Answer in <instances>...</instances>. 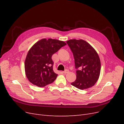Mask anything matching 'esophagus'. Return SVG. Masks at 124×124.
Instances as JSON below:
<instances>
[{"label": "esophagus", "mask_w": 124, "mask_h": 124, "mask_svg": "<svg viewBox=\"0 0 124 124\" xmlns=\"http://www.w3.org/2000/svg\"><path fill=\"white\" fill-rule=\"evenodd\" d=\"M68 72H69V70L68 69H66L64 71H63V73H65V74L67 73H68Z\"/></svg>", "instance_id": "34e87169"}]
</instances>
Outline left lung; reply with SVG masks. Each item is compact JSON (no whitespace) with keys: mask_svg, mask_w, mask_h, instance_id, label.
<instances>
[{"mask_svg":"<svg viewBox=\"0 0 124 124\" xmlns=\"http://www.w3.org/2000/svg\"><path fill=\"white\" fill-rule=\"evenodd\" d=\"M67 43L73 53L77 69V78L71 84L81 90L92 87L98 80L101 70L100 60L97 52L82 39L69 40Z\"/></svg>","mask_w":124,"mask_h":124,"instance_id":"1","label":"left lung"}]
</instances>
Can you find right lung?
I'll return each instance as SVG.
<instances>
[{
  "label": "right lung",
  "mask_w": 124,
  "mask_h": 124,
  "mask_svg": "<svg viewBox=\"0 0 124 124\" xmlns=\"http://www.w3.org/2000/svg\"><path fill=\"white\" fill-rule=\"evenodd\" d=\"M66 45L62 41L42 39L36 42L28 51L25 62L26 76L30 82L42 87L56 80L52 56Z\"/></svg>",
  "instance_id": "right-lung-1"
}]
</instances>
